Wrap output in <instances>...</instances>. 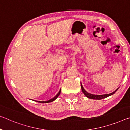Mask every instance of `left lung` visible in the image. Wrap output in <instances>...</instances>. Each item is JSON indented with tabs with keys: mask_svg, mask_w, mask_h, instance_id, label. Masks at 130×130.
<instances>
[{
	"mask_svg": "<svg viewBox=\"0 0 130 130\" xmlns=\"http://www.w3.org/2000/svg\"><path fill=\"white\" fill-rule=\"evenodd\" d=\"M119 88H117L115 91H113V92H112V93L108 94H103V95H95V94H90V93H89V92L86 91V90H84V88H83V86H82V84L81 83L82 91V92H83V93L84 94V95H85L86 97H87L88 98H90V99H93V100H101V99H104L105 98L108 97V96L112 95L114 94L115 92H116L117 90L119 89Z\"/></svg>",
	"mask_w": 130,
	"mask_h": 130,
	"instance_id": "left-lung-1",
	"label": "left lung"
}]
</instances>
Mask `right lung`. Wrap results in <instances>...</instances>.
<instances>
[{
	"instance_id": "right-lung-1",
	"label": "right lung",
	"mask_w": 130,
	"mask_h": 130,
	"mask_svg": "<svg viewBox=\"0 0 130 130\" xmlns=\"http://www.w3.org/2000/svg\"><path fill=\"white\" fill-rule=\"evenodd\" d=\"M61 94V89L59 90V91L58 92V93L56 95H55L54 97H53V98L50 99V100H49L48 101H36V102H40V103H42V104H44V103H48V102H53L54 101V100H56V99L58 97V96L60 95Z\"/></svg>"
}]
</instances>
